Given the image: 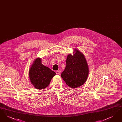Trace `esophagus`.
<instances>
[{
	"label": "esophagus",
	"mask_w": 122,
	"mask_h": 122,
	"mask_svg": "<svg viewBox=\"0 0 122 122\" xmlns=\"http://www.w3.org/2000/svg\"><path fill=\"white\" fill-rule=\"evenodd\" d=\"M60 73H61V70H57L56 71V73L58 75H60Z\"/></svg>",
	"instance_id": "esophagus-1"
}]
</instances>
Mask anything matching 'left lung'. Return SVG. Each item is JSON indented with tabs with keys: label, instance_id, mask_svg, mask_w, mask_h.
<instances>
[{
	"label": "left lung",
	"instance_id": "left-lung-1",
	"mask_svg": "<svg viewBox=\"0 0 122 122\" xmlns=\"http://www.w3.org/2000/svg\"><path fill=\"white\" fill-rule=\"evenodd\" d=\"M73 55L69 54L66 66L61 76L69 86L75 88L83 85L87 80L89 69L86 58L81 52L75 50Z\"/></svg>",
	"mask_w": 122,
	"mask_h": 122
}]
</instances>
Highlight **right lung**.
Listing matches in <instances>:
<instances>
[{"label": "right lung", "mask_w": 122, "mask_h": 122, "mask_svg": "<svg viewBox=\"0 0 122 122\" xmlns=\"http://www.w3.org/2000/svg\"><path fill=\"white\" fill-rule=\"evenodd\" d=\"M29 75L31 84L36 89L41 90L49 86L56 73L41 64V58H37L29 70Z\"/></svg>", "instance_id": "add662e5"}]
</instances>
